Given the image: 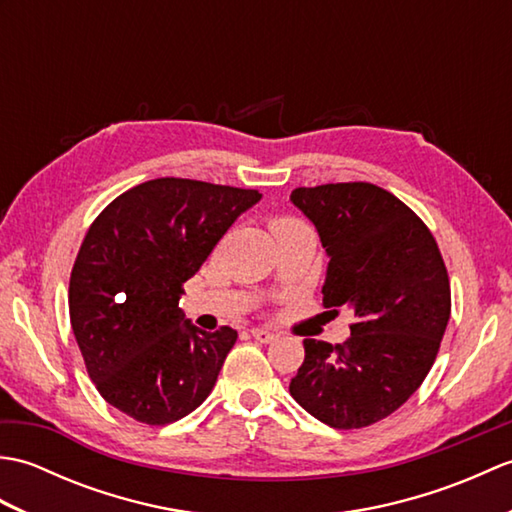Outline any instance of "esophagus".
I'll list each match as a JSON object with an SVG mask.
<instances>
[{
  "label": "esophagus",
  "instance_id": "obj_1",
  "mask_svg": "<svg viewBox=\"0 0 512 512\" xmlns=\"http://www.w3.org/2000/svg\"><path fill=\"white\" fill-rule=\"evenodd\" d=\"M250 334H253V339L259 341V343L275 341V334L270 332V330H264V328H253V330H250Z\"/></svg>",
  "mask_w": 512,
  "mask_h": 512
}]
</instances>
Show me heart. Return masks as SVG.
Masks as SVG:
<instances>
[{
    "label": "heart",
    "mask_w": 512,
    "mask_h": 512,
    "mask_svg": "<svg viewBox=\"0 0 512 512\" xmlns=\"http://www.w3.org/2000/svg\"><path fill=\"white\" fill-rule=\"evenodd\" d=\"M288 222H292V220H277V222L273 224V228H277V226H281V224H288Z\"/></svg>",
    "instance_id": "heart-1"
}]
</instances>
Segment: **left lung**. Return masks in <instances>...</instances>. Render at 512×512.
<instances>
[{
	"mask_svg": "<svg viewBox=\"0 0 512 512\" xmlns=\"http://www.w3.org/2000/svg\"><path fill=\"white\" fill-rule=\"evenodd\" d=\"M290 202L330 257L323 306L354 312L343 345L303 341L290 394L334 429H361L407 402L436 361L451 317L447 266L420 217L376 184L299 187Z\"/></svg>",
	"mask_w": 512,
	"mask_h": 512,
	"instance_id": "1",
	"label": "left lung"
}]
</instances>
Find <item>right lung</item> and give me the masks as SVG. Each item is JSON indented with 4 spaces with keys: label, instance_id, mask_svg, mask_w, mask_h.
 Returning a JSON list of instances; mask_svg holds the SVG:
<instances>
[{
    "label": "right lung",
    "instance_id": "obj_1",
    "mask_svg": "<svg viewBox=\"0 0 512 512\" xmlns=\"http://www.w3.org/2000/svg\"><path fill=\"white\" fill-rule=\"evenodd\" d=\"M255 189L158 178L107 206L85 235L70 277V323L99 394L145 424L198 409L237 341L233 328L204 332L178 308L182 284Z\"/></svg>",
    "mask_w": 512,
    "mask_h": 512
}]
</instances>
